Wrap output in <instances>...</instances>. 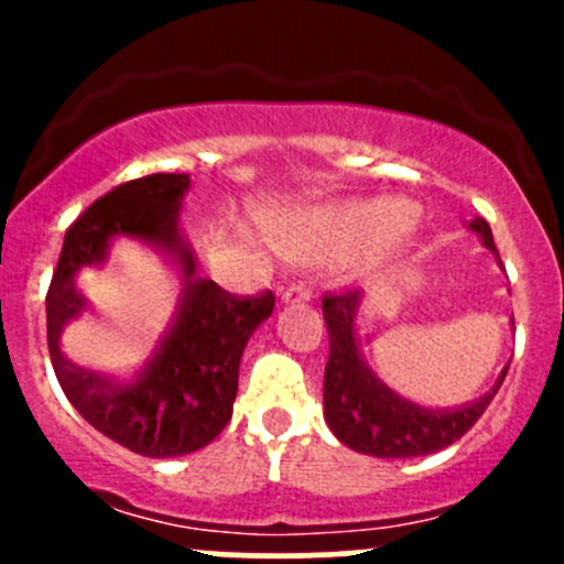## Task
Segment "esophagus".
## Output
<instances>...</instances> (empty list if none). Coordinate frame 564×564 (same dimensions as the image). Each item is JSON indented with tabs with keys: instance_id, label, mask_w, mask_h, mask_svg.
<instances>
[{
	"instance_id": "esophagus-1",
	"label": "esophagus",
	"mask_w": 564,
	"mask_h": 564,
	"mask_svg": "<svg viewBox=\"0 0 564 564\" xmlns=\"http://www.w3.org/2000/svg\"><path fill=\"white\" fill-rule=\"evenodd\" d=\"M311 294H314V286H311V281H294L292 286L283 292V300H286V303H300V300H308Z\"/></svg>"
}]
</instances>
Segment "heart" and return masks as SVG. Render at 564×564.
I'll return each instance as SVG.
<instances>
[{
  "label": "heart",
  "mask_w": 564,
  "mask_h": 564,
  "mask_svg": "<svg viewBox=\"0 0 564 564\" xmlns=\"http://www.w3.org/2000/svg\"><path fill=\"white\" fill-rule=\"evenodd\" d=\"M403 226V213L392 204H373V207H357L335 220V237L344 242H360L382 231H395Z\"/></svg>",
  "instance_id": "1"
}]
</instances>
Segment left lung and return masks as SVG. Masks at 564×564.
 I'll return each mask as SVG.
<instances>
[{"instance_id": "left-lung-1", "label": "left lung", "mask_w": 564, "mask_h": 564, "mask_svg": "<svg viewBox=\"0 0 564 564\" xmlns=\"http://www.w3.org/2000/svg\"><path fill=\"white\" fill-rule=\"evenodd\" d=\"M471 231L482 237L486 248L494 246L491 226L475 218ZM360 303L357 289L324 294L322 311L329 335V357L324 366V417L329 431L346 447L377 458H417L458 442L502 388L505 373L491 390L477 401L456 409H425L390 390L382 379L362 362L355 340V311Z\"/></svg>"}]
</instances>
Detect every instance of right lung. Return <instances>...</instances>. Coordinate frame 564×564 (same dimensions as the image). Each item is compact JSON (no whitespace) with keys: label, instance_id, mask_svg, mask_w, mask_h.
I'll return each instance as SVG.
<instances>
[{"label":"right lung","instance_id":"obj_1","mask_svg":"<svg viewBox=\"0 0 564 564\" xmlns=\"http://www.w3.org/2000/svg\"><path fill=\"white\" fill-rule=\"evenodd\" d=\"M187 185V174H150L89 204L67 229L45 294L48 355L62 392L100 434L147 458L185 456L226 429L242 349L275 308L270 289L242 297L196 275V259L176 224ZM111 236H135L163 249L183 278L175 327L145 371L128 383L73 367L58 349L61 327L86 307L72 275L78 265L102 263Z\"/></svg>","mask_w":564,"mask_h":564}]
</instances>
